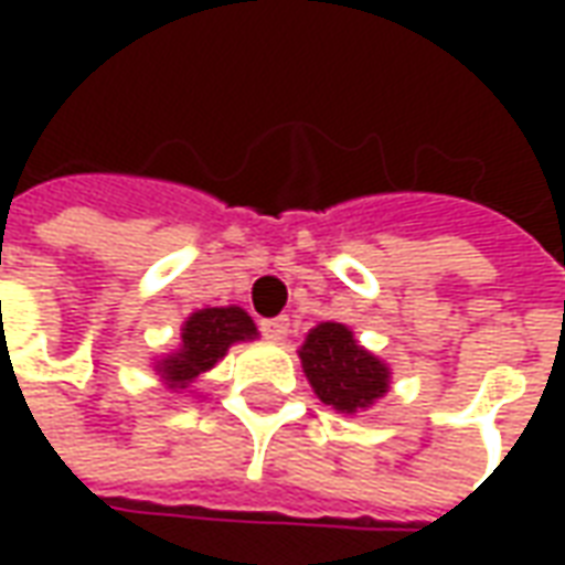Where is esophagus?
Instances as JSON below:
<instances>
[{
  "mask_svg": "<svg viewBox=\"0 0 565 565\" xmlns=\"http://www.w3.org/2000/svg\"><path fill=\"white\" fill-rule=\"evenodd\" d=\"M287 330H290V323H287V318H266L259 320V332L269 339V342H281L284 335H287Z\"/></svg>",
  "mask_w": 565,
  "mask_h": 565,
  "instance_id": "34e87169",
  "label": "esophagus"
}]
</instances>
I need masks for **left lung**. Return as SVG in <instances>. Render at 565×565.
I'll use <instances>...</instances> for the list:
<instances>
[{
	"instance_id": "left-lung-1",
	"label": "left lung",
	"mask_w": 565,
	"mask_h": 565,
	"mask_svg": "<svg viewBox=\"0 0 565 565\" xmlns=\"http://www.w3.org/2000/svg\"><path fill=\"white\" fill-rule=\"evenodd\" d=\"M299 356L320 403L332 405L335 412L354 415L356 408H369L387 393V366L363 351L354 342V332L342 323L315 327Z\"/></svg>"
}]
</instances>
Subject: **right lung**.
Wrapping results in <instances>:
<instances>
[{"instance_id": "1", "label": "right lung", "mask_w": 565, "mask_h": 565, "mask_svg": "<svg viewBox=\"0 0 565 565\" xmlns=\"http://www.w3.org/2000/svg\"><path fill=\"white\" fill-rule=\"evenodd\" d=\"M254 335L257 327L242 308H202L184 323L178 354L160 363L162 379L172 384V391H181L186 387V381L214 366L230 344L245 342Z\"/></svg>"}]
</instances>
